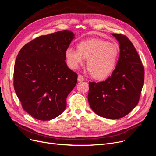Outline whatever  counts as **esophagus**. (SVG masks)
I'll return each mask as SVG.
<instances>
[{"label":"esophagus","instance_id":"1","mask_svg":"<svg viewBox=\"0 0 156 156\" xmlns=\"http://www.w3.org/2000/svg\"><path fill=\"white\" fill-rule=\"evenodd\" d=\"M77 80H78V81H79V82L83 81H84V77L83 76V75H78V79H77Z\"/></svg>","mask_w":156,"mask_h":156}]
</instances>
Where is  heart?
Here are the masks:
<instances>
[{"instance_id":"1","label":"heart","mask_w":156,"mask_h":156,"mask_svg":"<svg viewBox=\"0 0 156 156\" xmlns=\"http://www.w3.org/2000/svg\"><path fill=\"white\" fill-rule=\"evenodd\" d=\"M120 49L117 44L100 38H88L79 42L77 49L68 48L65 51L67 64L77 69L87 59V67L94 77L104 79L115 69Z\"/></svg>"}]
</instances>
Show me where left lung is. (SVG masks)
<instances>
[{
    "instance_id": "1",
    "label": "left lung",
    "mask_w": 156,
    "mask_h": 156,
    "mask_svg": "<svg viewBox=\"0 0 156 156\" xmlns=\"http://www.w3.org/2000/svg\"><path fill=\"white\" fill-rule=\"evenodd\" d=\"M120 44V56L111 76L99 83L89 82L88 100L93 111L103 118L118 119L138 104L144 69L137 51L128 37L112 34Z\"/></svg>"
}]
</instances>
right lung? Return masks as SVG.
I'll return each mask as SVG.
<instances>
[{
  "instance_id": "right-lung-1",
  "label": "right lung",
  "mask_w": 156,
  "mask_h": 156,
  "mask_svg": "<svg viewBox=\"0 0 156 156\" xmlns=\"http://www.w3.org/2000/svg\"><path fill=\"white\" fill-rule=\"evenodd\" d=\"M74 38L69 30L41 36L19 52L13 70V87L22 107L39 120L62 114L66 98L77 84V74L66 63L65 51Z\"/></svg>"
}]
</instances>
